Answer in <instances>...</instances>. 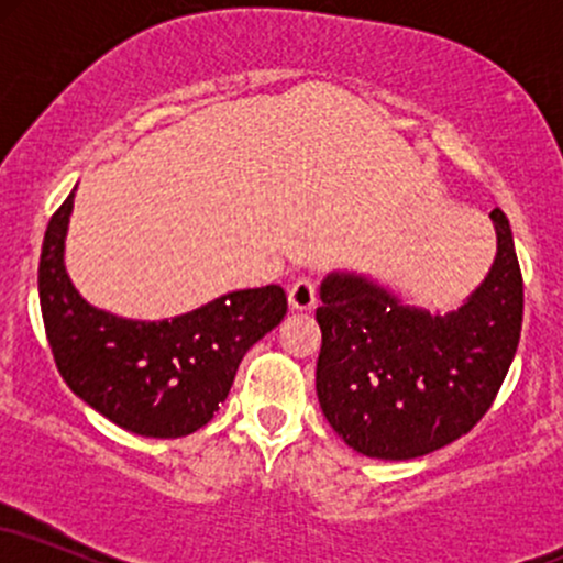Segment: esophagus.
<instances>
[{"label":"esophagus","instance_id":"obj_1","mask_svg":"<svg viewBox=\"0 0 563 563\" xmlns=\"http://www.w3.org/2000/svg\"><path fill=\"white\" fill-rule=\"evenodd\" d=\"M288 301L294 309H312L314 301H318V283L312 277H299L288 288Z\"/></svg>","mask_w":563,"mask_h":563}]
</instances>
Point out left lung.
<instances>
[{
	"label": "left lung",
	"mask_w": 563,
	"mask_h": 563,
	"mask_svg": "<svg viewBox=\"0 0 563 563\" xmlns=\"http://www.w3.org/2000/svg\"><path fill=\"white\" fill-rule=\"evenodd\" d=\"M489 217L495 262L455 312L410 307L363 275L322 280L318 399L352 450L380 461L429 455L493 407L519 346L525 280L506 214Z\"/></svg>",
	"instance_id": "obj_1"
}]
</instances>
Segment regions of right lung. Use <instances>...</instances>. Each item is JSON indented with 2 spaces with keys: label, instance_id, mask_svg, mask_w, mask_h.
<instances>
[{
  "label": "right lung",
  "instance_id": "obj_1",
  "mask_svg": "<svg viewBox=\"0 0 563 563\" xmlns=\"http://www.w3.org/2000/svg\"><path fill=\"white\" fill-rule=\"evenodd\" d=\"M70 209L74 192L49 219L38 260V301L57 371L76 397L132 434H192L228 399L243 354L286 318V290H232L158 322L115 318L84 301L66 273Z\"/></svg>",
  "mask_w": 563,
  "mask_h": 563
}]
</instances>
